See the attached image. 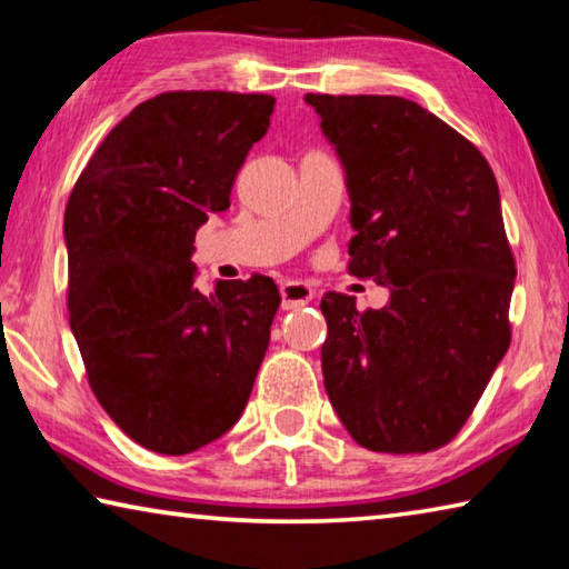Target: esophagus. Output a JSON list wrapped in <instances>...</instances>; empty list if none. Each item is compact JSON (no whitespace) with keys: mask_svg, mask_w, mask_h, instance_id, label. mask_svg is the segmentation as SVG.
<instances>
[{"mask_svg":"<svg viewBox=\"0 0 569 569\" xmlns=\"http://www.w3.org/2000/svg\"><path fill=\"white\" fill-rule=\"evenodd\" d=\"M313 298V288L301 281H286L281 283V306L283 311H293V308H301Z\"/></svg>","mask_w":569,"mask_h":569,"instance_id":"obj_1","label":"esophagus"}]
</instances>
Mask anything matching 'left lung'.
Masks as SVG:
<instances>
[{"mask_svg": "<svg viewBox=\"0 0 569 569\" xmlns=\"http://www.w3.org/2000/svg\"><path fill=\"white\" fill-rule=\"evenodd\" d=\"M351 200L349 273L389 288L381 311L326 293L323 387L349 435L413 455L457 435L509 349L515 258L481 152L393 94H306Z\"/></svg>", "mask_w": 569, "mask_h": 569, "instance_id": "obj_1", "label": "left lung"}]
</instances>
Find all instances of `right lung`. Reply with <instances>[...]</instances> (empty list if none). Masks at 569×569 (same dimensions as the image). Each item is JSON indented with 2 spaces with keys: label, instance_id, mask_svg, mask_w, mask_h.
I'll return each instance as SVG.
<instances>
[{
  "label": "right lung",
  "instance_id": "right-lung-1",
  "mask_svg": "<svg viewBox=\"0 0 569 569\" xmlns=\"http://www.w3.org/2000/svg\"><path fill=\"white\" fill-rule=\"evenodd\" d=\"M271 94L162 92L94 150L64 210L67 308L110 419L158 455H190L243 413L281 303L268 276L196 288V233L230 206L268 132Z\"/></svg>",
  "mask_w": 569,
  "mask_h": 569
}]
</instances>
